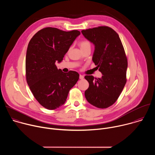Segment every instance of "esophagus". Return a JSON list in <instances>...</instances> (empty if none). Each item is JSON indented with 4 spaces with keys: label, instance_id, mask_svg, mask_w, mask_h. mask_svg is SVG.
<instances>
[{
    "label": "esophagus",
    "instance_id": "1",
    "mask_svg": "<svg viewBox=\"0 0 155 155\" xmlns=\"http://www.w3.org/2000/svg\"><path fill=\"white\" fill-rule=\"evenodd\" d=\"M84 78V76L82 75H80V79L81 80H83Z\"/></svg>",
    "mask_w": 155,
    "mask_h": 155
}]
</instances>
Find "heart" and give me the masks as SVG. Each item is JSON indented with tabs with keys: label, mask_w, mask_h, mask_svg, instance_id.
<instances>
[{
	"label": "heart",
	"mask_w": 155,
	"mask_h": 155,
	"mask_svg": "<svg viewBox=\"0 0 155 155\" xmlns=\"http://www.w3.org/2000/svg\"><path fill=\"white\" fill-rule=\"evenodd\" d=\"M79 45L80 47V48L82 49V48H84L86 47H91V43L88 40H84L80 42Z\"/></svg>",
	"instance_id": "obj_1"
}]
</instances>
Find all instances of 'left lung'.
<instances>
[{"mask_svg":"<svg viewBox=\"0 0 155 155\" xmlns=\"http://www.w3.org/2000/svg\"><path fill=\"white\" fill-rule=\"evenodd\" d=\"M83 36L94 45L93 61L102 73L101 78L86 75L89 87L85 91L87 101L100 108L113 105L126 83L127 61L118 34L112 28L100 26L82 30Z\"/></svg>","mask_w":155,"mask_h":155,"instance_id":"8db88e82","label":"left lung"}]
</instances>
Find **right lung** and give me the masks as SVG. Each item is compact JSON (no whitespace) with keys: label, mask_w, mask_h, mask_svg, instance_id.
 <instances>
[{"label":"right lung","mask_w":155,"mask_h":155,"mask_svg":"<svg viewBox=\"0 0 155 155\" xmlns=\"http://www.w3.org/2000/svg\"><path fill=\"white\" fill-rule=\"evenodd\" d=\"M80 34L77 30L65 32L46 28L38 31L28 44L26 56L27 83L36 100L48 110L62 106L79 79L78 72L71 71L64 73L58 69L56 63L63 60Z\"/></svg>","instance_id":"obj_1"}]
</instances>
